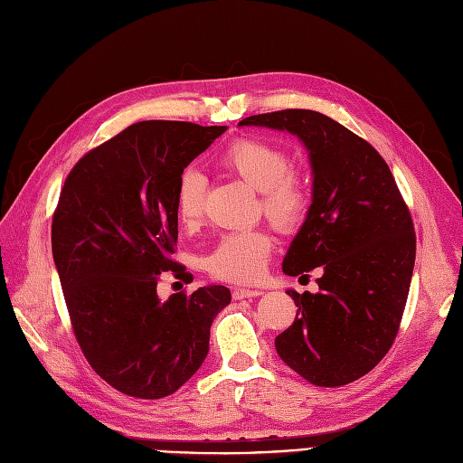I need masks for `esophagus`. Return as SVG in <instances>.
<instances>
[{"label": "esophagus", "instance_id": "34e87169", "mask_svg": "<svg viewBox=\"0 0 463 463\" xmlns=\"http://www.w3.org/2000/svg\"><path fill=\"white\" fill-rule=\"evenodd\" d=\"M263 292L261 289H251V288H236L232 292V298L234 299H244V298H258L261 296Z\"/></svg>", "mask_w": 463, "mask_h": 463}]
</instances>
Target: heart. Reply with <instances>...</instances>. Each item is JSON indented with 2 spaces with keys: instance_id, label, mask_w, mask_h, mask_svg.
I'll list each match as a JSON object with an SVG mask.
<instances>
[{
  "instance_id": "1",
  "label": "heart",
  "mask_w": 463,
  "mask_h": 463,
  "mask_svg": "<svg viewBox=\"0 0 463 463\" xmlns=\"http://www.w3.org/2000/svg\"><path fill=\"white\" fill-rule=\"evenodd\" d=\"M219 165L261 193L263 215L280 231H294L305 217L309 191L289 154L261 139H236L219 154ZM205 208V177L186 169L177 184L175 210L184 227H194ZM275 241L267 231L225 234L208 258V269L219 280L251 284L263 277Z\"/></svg>"
}]
</instances>
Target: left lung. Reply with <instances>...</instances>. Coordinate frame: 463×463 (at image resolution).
Masks as SVG:
<instances>
[{
    "mask_svg": "<svg viewBox=\"0 0 463 463\" xmlns=\"http://www.w3.org/2000/svg\"><path fill=\"white\" fill-rule=\"evenodd\" d=\"M298 135L309 150L313 203L289 246V277L322 267L318 294L288 289L298 313L277 335L282 361L318 387L363 378L399 334L416 261L412 215L389 165L363 137L315 110L244 118Z\"/></svg>",
    "mask_w": 463,
    "mask_h": 463,
    "instance_id": "8db88e82",
    "label": "left lung"
}]
</instances>
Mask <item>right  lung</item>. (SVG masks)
Instances as JSON below:
<instances>
[{
	"label": "right lung",
	"mask_w": 463,
	"mask_h": 463,
	"mask_svg": "<svg viewBox=\"0 0 463 463\" xmlns=\"http://www.w3.org/2000/svg\"><path fill=\"white\" fill-rule=\"evenodd\" d=\"M225 126L146 119L90 150L68 174L51 246L78 345L109 385L135 399L169 397L210 351V326L231 303L225 286L158 298L174 260L175 193L184 167Z\"/></svg>",
	"instance_id": "obj_1"
}]
</instances>
